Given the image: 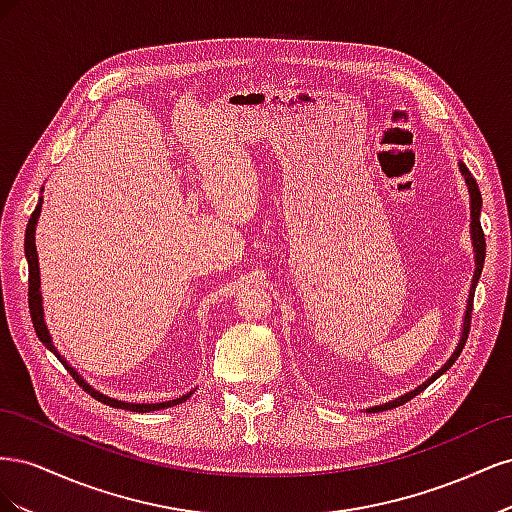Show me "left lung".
I'll list each match as a JSON object with an SVG mask.
<instances>
[{"instance_id":"8db88e82","label":"left lung","mask_w":512,"mask_h":512,"mask_svg":"<svg viewBox=\"0 0 512 512\" xmlns=\"http://www.w3.org/2000/svg\"><path fill=\"white\" fill-rule=\"evenodd\" d=\"M459 170H461L463 179H466L468 194H470V237H472V247H474V275H472V286H470V294H468L466 314H463L461 337H459V342H457V346H455L453 354L448 356V361H446L438 371H433V374H431L423 384H418L416 389H412V391H408V393H404V395H399V397L391 399L389 404L374 406V408H369L367 412H382V410H391V408H397V406H401V404H406V401H410L414 395H418L421 391H425L427 386H429L433 380H438V378L444 374V371L451 369V365L457 361V356L461 354L463 346H466L468 331H470V316H472V299H474L476 284H478V280H480V273H483V265H485V250H487V247H485V235H483V228H480V209H483V198H480V190H478V185H476V179L472 177V173L468 170V166L463 164V162H459Z\"/></svg>"}]
</instances>
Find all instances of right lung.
I'll use <instances>...</instances> for the list:
<instances>
[{
    "instance_id": "obj_1",
    "label": "right lung",
    "mask_w": 512,
    "mask_h": 512,
    "mask_svg": "<svg viewBox=\"0 0 512 512\" xmlns=\"http://www.w3.org/2000/svg\"><path fill=\"white\" fill-rule=\"evenodd\" d=\"M42 203L44 198L40 196L38 205L32 213V218H29V224H27V230H25V258H27V265H29V314H32V322H34V329H36V335L40 337V342L49 348L57 359L66 365V369L72 374V378L79 382L83 389L91 395L96 397L98 401H102V404L106 406H113V408H123V410H132V412H153V410H164V408H170V406H177V404H183V401H188L192 397L194 391L185 393L177 399H170V401H160V404H130V401H121V399H115V397H108L100 391H96L94 386H91L89 382L83 380V376L76 371L66 359L64 354H61L55 344H53V337L49 333V327H46L44 322V307H42V292H40V267H38V252H36V226H38V218H40V211H42Z\"/></svg>"
}]
</instances>
